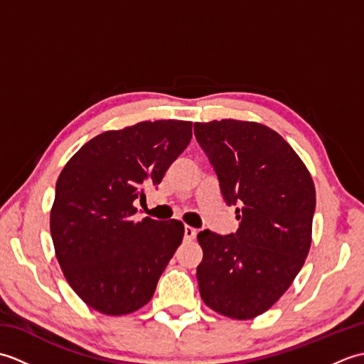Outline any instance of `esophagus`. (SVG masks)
I'll return each instance as SVG.
<instances>
[{
  "instance_id": "1",
  "label": "esophagus",
  "mask_w": 364,
  "mask_h": 364,
  "mask_svg": "<svg viewBox=\"0 0 364 364\" xmlns=\"http://www.w3.org/2000/svg\"><path fill=\"white\" fill-rule=\"evenodd\" d=\"M196 236H197V230L196 228H192L189 225L184 227V239H186V241H192V239H194Z\"/></svg>"
}]
</instances>
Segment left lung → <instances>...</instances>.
<instances>
[{"label":"left lung","instance_id":"obj_1","mask_svg":"<svg viewBox=\"0 0 364 364\" xmlns=\"http://www.w3.org/2000/svg\"><path fill=\"white\" fill-rule=\"evenodd\" d=\"M194 133L239 220L236 233L197 235L200 296L219 314L252 319L283 296L310 252L311 175L292 146L259 123L214 120L196 123Z\"/></svg>","mask_w":364,"mask_h":364}]
</instances>
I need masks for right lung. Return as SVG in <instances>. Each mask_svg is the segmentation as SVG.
<instances>
[{
  "mask_svg": "<svg viewBox=\"0 0 364 364\" xmlns=\"http://www.w3.org/2000/svg\"><path fill=\"white\" fill-rule=\"evenodd\" d=\"M192 137V122H141L106 131L73 154L56 183L50 230L68 284L94 310L120 316L151 300L184 236L180 220L134 222Z\"/></svg>",
  "mask_w": 364,
  "mask_h": 364,
  "instance_id": "add662e5",
  "label": "right lung"
}]
</instances>
